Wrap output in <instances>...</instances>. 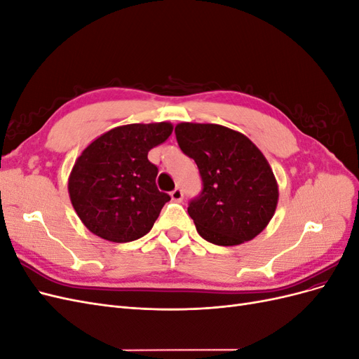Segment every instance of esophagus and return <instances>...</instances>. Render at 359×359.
<instances>
[{"label": "esophagus", "mask_w": 359, "mask_h": 359, "mask_svg": "<svg viewBox=\"0 0 359 359\" xmlns=\"http://www.w3.org/2000/svg\"><path fill=\"white\" fill-rule=\"evenodd\" d=\"M170 198H172V201L181 202V201H182V198H184V191H182V189L177 187L175 190H173V191L170 193Z\"/></svg>", "instance_id": "esophagus-1"}]
</instances>
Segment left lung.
<instances>
[{
    "mask_svg": "<svg viewBox=\"0 0 359 359\" xmlns=\"http://www.w3.org/2000/svg\"><path fill=\"white\" fill-rule=\"evenodd\" d=\"M175 135L203 182L187 210L198 233L224 247L253 240L278 203V184L265 156L247 136L219 124L180 123Z\"/></svg>",
    "mask_w": 359,
    "mask_h": 359,
    "instance_id": "obj_1",
    "label": "left lung"
}]
</instances>
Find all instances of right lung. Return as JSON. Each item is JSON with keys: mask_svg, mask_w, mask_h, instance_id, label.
<instances>
[{"mask_svg": "<svg viewBox=\"0 0 359 359\" xmlns=\"http://www.w3.org/2000/svg\"><path fill=\"white\" fill-rule=\"evenodd\" d=\"M168 121L127 124L95 137L76 158L69 177V196L86 229L111 243H130L147 235L163 205L158 169L149 149L166 142Z\"/></svg>", "mask_w": 359, "mask_h": 359, "instance_id": "add662e5", "label": "right lung"}]
</instances>
